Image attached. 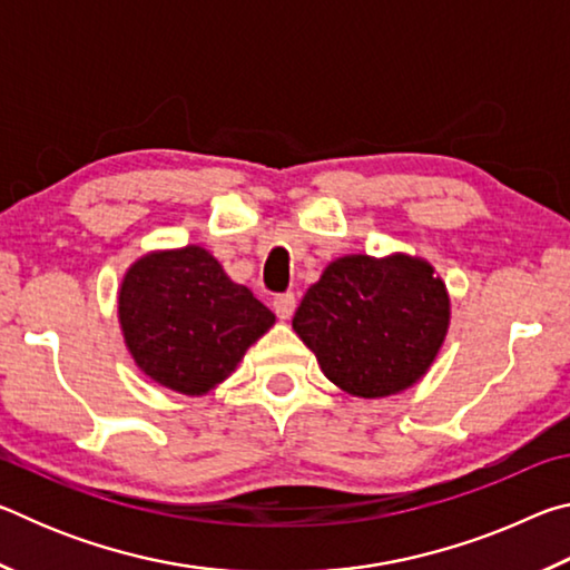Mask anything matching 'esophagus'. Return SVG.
<instances>
[{"label": "esophagus", "mask_w": 570, "mask_h": 570, "mask_svg": "<svg viewBox=\"0 0 570 570\" xmlns=\"http://www.w3.org/2000/svg\"><path fill=\"white\" fill-rule=\"evenodd\" d=\"M294 308H296V296L292 292L278 294L274 298V312H276L278 320H288V316L294 314Z\"/></svg>", "instance_id": "esophagus-1"}]
</instances>
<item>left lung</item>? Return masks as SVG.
<instances>
[{
    "mask_svg": "<svg viewBox=\"0 0 570 570\" xmlns=\"http://www.w3.org/2000/svg\"><path fill=\"white\" fill-rule=\"evenodd\" d=\"M292 326L336 387L364 400L390 397L435 362L450 296L424 258L342 256L308 286Z\"/></svg>",
    "mask_w": 570,
    "mask_h": 570,
    "instance_id": "left-lung-1",
    "label": "left lung"
}]
</instances>
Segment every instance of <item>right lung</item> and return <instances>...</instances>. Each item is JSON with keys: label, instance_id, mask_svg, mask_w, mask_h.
I'll return each instance as SVG.
<instances>
[{"label": "right lung", "instance_id": "1", "mask_svg": "<svg viewBox=\"0 0 570 570\" xmlns=\"http://www.w3.org/2000/svg\"><path fill=\"white\" fill-rule=\"evenodd\" d=\"M118 320L125 346L153 382L206 394L224 382L276 316L234 284L206 248L150 250L122 276Z\"/></svg>", "mask_w": 570, "mask_h": 570}]
</instances>
